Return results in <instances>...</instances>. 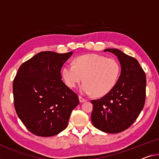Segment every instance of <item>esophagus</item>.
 I'll list each match as a JSON object with an SVG mask.
<instances>
[{"instance_id": "obj_1", "label": "esophagus", "mask_w": 159, "mask_h": 159, "mask_svg": "<svg viewBox=\"0 0 159 159\" xmlns=\"http://www.w3.org/2000/svg\"><path fill=\"white\" fill-rule=\"evenodd\" d=\"M79 99H80V102H81V103H82V102H84L86 101V99H85L84 98H83V97H81V96L79 97Z\"/></svg>"}]
</instances>
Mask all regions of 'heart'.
I'll list each match as a JSON object with an SVG mask.
<instances>
[{
	"mask_svg": "<svg viewBox=\"0 0 159 159\" xmlns=\"http://www.w3.org/2000/svg\"><path fill=\"white\" fill-rule=\"evenodd\" d=\"M121 66L116 60L97 54L79 56L74 65L67 64L62 70L65 84L75 88L83 81L82 93L103 97L116 86L120 76Z\"/></svg>",
	"mask_w": 159,
	"mask_h": 159,
	"instance_id": "heart-1",
	"label": "heart"
}]
</instances>
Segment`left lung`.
I'll return each instance as SVG.
<instances>
[{"instance_id":"8db88e82","label":"left lung","mask_w":159,"mask_h":159,"mask_svg":"<svg viewBox=\"0 0 159 159\" xmlns=\"http://www.w3.org/2000/svg\"><path fill=\"white\" fill-rule=\"evenodd\" d=\"M104 52L115 55L121 65L116 86L102 98L92 100L91 119L94 127L109 134L127 129L137 119L146 99V74L137 60L118 49Z\"/></svg>"}]
</instances>
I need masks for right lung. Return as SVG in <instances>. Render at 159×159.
<instances>
[{
	"instance_id": "obj_1",
	"label": "right lung",
	"mask_w": 159,
	"mask_h": 159,
	"mask_svg": "<svg viewBox=\"0 0 159 159\" xmlns=\"http://www.w3.org/2000/svg\"><path fill=\"white\" fill-rule=\"evenodd\" d=\"M72 53L44 51L18 70L13 83L15 109L25 127L36 136L48 137L62 131L80 103L77 94L62 82L60 72Z\"/></svg>"
}]
</instances>
